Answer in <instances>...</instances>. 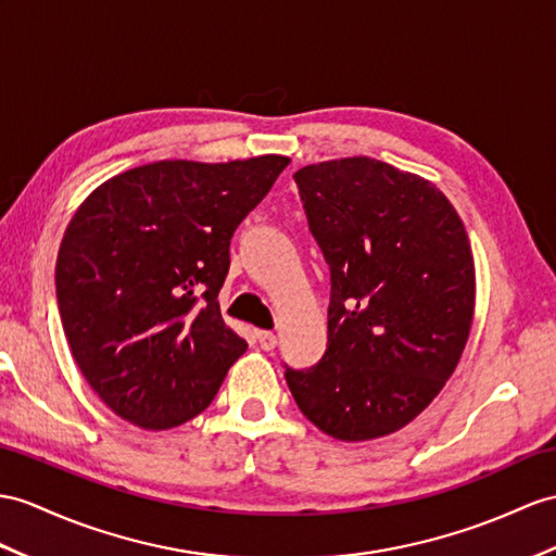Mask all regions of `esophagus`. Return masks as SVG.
<instances>
[{"label": "esophagus", "mask_w": 556, "mask_h": 556, "mask_svg": "<svg viewBox=\"0 0 556 556\" xmlns=\"http://www.w3.org/2000/svg\"><path fill=\"white\" fill-rule=\"evenodd\" d=\"M256 344H260L264 351H270V349H276L278 340H276V334H274V332H268V330H256Z\"/></svg>", "instance_id": "34e87169"}]
</instances>
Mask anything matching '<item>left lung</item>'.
<instances>
[{"label": "left lung", "mask_w": 556, "mask_h": 556, "mask_svg": "<svg viewBox=\"0 0 556 556\" xmlns=\"http://www.w3.org/2000/svg\"><path fill=\"white\" fill-rule=\"evenodd\" d=\"M308 231L330 266L328 349L286 368L300 410L325 434H394L437 399L473 318L465 224L422 176L372 157L294 172Z\"/></svg>", "instance_id": "obj_1"}]
</instances>
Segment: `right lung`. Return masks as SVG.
Listing matches in <instances>:
<instances>
[{
	"label": "right lung",
	"instance_id": "add662e5",
	"mask_svg": "<svg viewBox=\"0 0 556 556\" xmlns=\"http://www.w3.org/2000/svg\"><path fill=\"white\" fill-rule=\"evenodd\" d=\"M290 157L160 160L101 184L65 228L61 323L89 387L127 422L207 408L248 342L222 318L231 238Z\"/></svg>",
	"mask_w": 556,
	"mask_h": 556
}]
</instances>
